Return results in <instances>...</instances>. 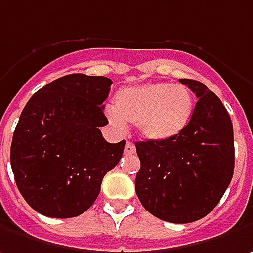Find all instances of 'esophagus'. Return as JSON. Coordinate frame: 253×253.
Segmentation results:
<instances>
[{"label": "esophagus", "instance_id": "esophagus-1", "mask_svg": "<svg viewBox=\"0 0 253 253\" xmlns=\"http://www.w3.org/2000/svg\"><path fill=\"white\" fill-rule=\"evenodd\" d=\"M134 153H135L134 144L130 143V141H127L126 147H125V154H126V155H131V154H134Z\"/></svg>", "mask_w": 253, "mask_h": 253}]
</instances>
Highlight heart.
<instances>
[{
  "label": "heart",
  "instance_id": "1",
  "mask_svg": "<svg viewBox=\"0 0 253 253\" xmlns=\"http://www.w3.org/2000/svg\"><path fill=\"white\" fill-rule=\"evenodd\" d=\"M193 115V96L182 84L148 83L122 88L115 108L106 110L109 123L123 130L137 125L138 133L151 141H168L179 135Z\"/></svg>",
  "mask_w": 253,
  "mask_h": 253
}]
</instances>
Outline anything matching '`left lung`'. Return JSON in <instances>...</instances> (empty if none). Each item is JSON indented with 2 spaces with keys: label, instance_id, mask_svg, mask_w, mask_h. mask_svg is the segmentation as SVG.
Segmentation results:
<instances>
[{
  "label": "left lung",
  "instance_id": "left-lung-1",
  "mask_svg": "<svg viewBox=\"0 0 253 253\" xmlns=\"http://www.w3.org/2000/svg\"><path fill=\"white\" fill-rule=\"evenodd\" d=\"M196 93L186 128L168 141L135 143L141 168L135 193L160 220L186 224L210 213L234 175L232 122L220 98L205 84L180 78Z\"/></svg>",
  "mask_w": 253,
  "mask_h": 253
}]
</instances>
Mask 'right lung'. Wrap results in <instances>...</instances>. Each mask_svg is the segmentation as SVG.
<instances>
[{"instance_id":"obj_1","label":"right lung","mask_w":253,"mask_h":253,"mask_svg":"<svg viewBox=\"0 0 253 253\" xmlns=\"http://www.w3.org/2000/svg\"><path fill=\"white\" fill-rule=\"evenodd\" d=\"M112 80L70 74L47 84L23 108L13 131L11 167L21 195L38 213L71 218L86 211L125 144L108 143L103 102Z\"/></svg>"}]
</instances>
